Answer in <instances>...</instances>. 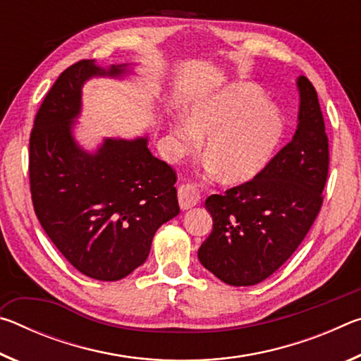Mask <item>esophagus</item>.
<instances>
[{
    "instance_id": "1",
    "label": "esophagus",
    "mask_w": 361,
    "mask_h": 361,
    "mask_svg": "<svg viewBox=\"0 0 361 361\" xmlns=\"http://www.w3.org/2000/svg\"><path fill=\"white\" fill-rule=\"evenodd\" d=\"M200 200V194L195 186H192L191 183H185L178 188V202L181 210H189L192 209L194 205H197Z\"/></svg>"
}]
</instances>
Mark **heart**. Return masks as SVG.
Instances as JSON below:
<instances>
[{"instance_id": "obj_1", "label": "heart", "mask_w": 361, "mask_h": 361, "mask_svg": "<svg viewBox=\"0 0 361 361\" xmlns=\"http://www.w3.org/2000/svg\"><path fill=\"white\" fill-rule=\"evenodd\" d=\"M285 133L282 109L247 82L197 97L186 106V121L170 124L176 156L191 154L199 149L200 137L209 135L205 157L228 185H243L264 172Z\"/></svg>"}]
</instances>
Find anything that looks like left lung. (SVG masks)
<instances>
[{"label": "left lung", "mask_w": 361, "mask_h": 361, "mask_svg": "<svg viewBox=\"0 0 361 361\" xmlns=\"http://www.w3.org/2000/svg\"><path fill=\"white\" fill-rule=\"evenodd\" d=\"M298 129L255 180L213 194L205 209L212 234L199 261L221 282L256 285L271 277L301 245L323 204L329 151L315 87L298 78Z\"/></svg>", "instance_id": "1"}]
</instances>
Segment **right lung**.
Wrapping results in <instances>:
<instances>
[{"instance_id": "right-lung-1", "label": "right lung", "mask_w": 361, "mask_h": 361, "mask_svg": "<svg viewBox=\"0 0 361 361\" xmlns=\"http://www.w3.org/2000/svg\"><path fill=\"white\" fill-rule=\"evenodd\" d=\"M127 65L79 60L36 113L30 135V191L49 239L79 272L114 282L146 261L156 231L180 213L175 170L151 154L148 138H105L87 152L73 137L82 85L122 78Z\"/></svg>"}]
</instances>
